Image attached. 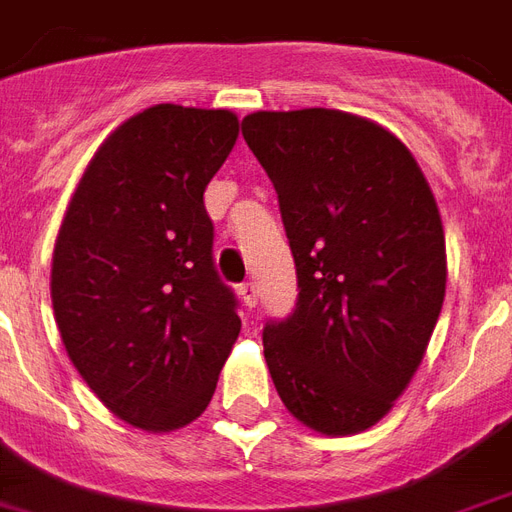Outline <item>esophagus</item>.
<instances>
[{
    "label": "esophagus",
    "instance_id": "obj_1",
    "mask_svg": "<svg viewBox=\"0 0 512 512\" xmlns=\"http://www.w3.org/2000/svg\"><path fill=\"white\" fill-rule=\"evenodd\" d=\"M240 299L245 302V307H256V302H259V288H256V283H242Z\"/></svg>",
    "mask_w": 512,
    "mask_h": 512
}]
</instances>
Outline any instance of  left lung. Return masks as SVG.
<instances>
[{
	"instance_id": "1",
	"label": "left lung",
	"mask_w": 512,
	"mask_h": 512,
	"mask_svg": "<svg viewBox=\"0 0 512 512\" xmlns=\"http://www.w3.org/2000/svg\"><path fill=\"white\" fill-rule=\"evenodd\" d=\"M278 191L299 302L264 359L299 424L370 429L421 367L448 280L443 218L407 145L370 118L305 107L242 118Z\"/></svg>"
}]
</instances>
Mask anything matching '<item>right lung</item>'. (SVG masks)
I'll return each mask as SVG.
<instances>
[{
	"instance_id": "1",
	"label": "right lung",
	"mask_w": 512,
	"mask_h": 512,
	"mask_svg": "<svg viewBox=\"0 0 512 512\" xmlns=\"http://www.w3.org/2000/svg\"><path fill=\"white\" fill-rule=\"evenodd\" d=\"M237 134L232 110L145 107L96 148L59 226L51 299L64 351L142 432L197 421L240 334L202 199Z\"/></svg>"
}]
</instances>
